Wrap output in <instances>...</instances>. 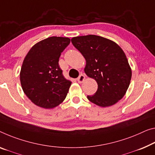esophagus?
Segmentation results:
<instances>
[{"instance_id":"1","label":"esophagus","mask_w":155,"mask_h":155,"mask_svg":"<svg viewBox=\"0 0 155 155\" xmlns=\"http://www.w3.org/2000/svg\"><path fill=\"white\" fill-rule=\"evenodd\" d=\"M85 80V76L83 74H81L79 77L77 78V81L79 83H82Z\"/></svg>"}]
</instances>
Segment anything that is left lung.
Segmentation results:
<instances>
[{"instance_id":"left-lung-1","label":"left lung","mask_w":155,"mask_h":155,"mask_svg":"<svg viewBox=\"0 0 155 155\" xmlns=\"http://www.w3.org/2000/svg\"><path fill=\"white\" fill-rule=\"evenodd\" d=\"M71 42L86 59L84 72L97 84L89 101L102 107L122 99L130 84L132 70L122 48L110 39L97 35L73 37Z\"/></svg>"}]
</instances>
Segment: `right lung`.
<instances>
[{"mask_svg":"<svg viewBox=\"0 0 155 155\" xmlns=\"http://www.w3.org/2000/svg\"><path fill=\"white\" fill-rule=\"evenodd\" d=\"M70 42L68 37H48L35 44L25 56L20 72L21 84L37 106L53 109L66 98L71 82L64 77L58 62Z\"/></svg>","mask_w":155,"mask_h":155,"instance_id":"obj_1","label":"right lung"}]
</instances>
